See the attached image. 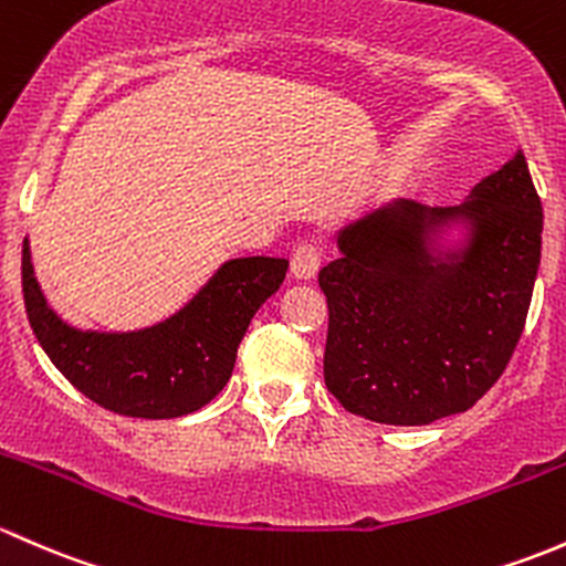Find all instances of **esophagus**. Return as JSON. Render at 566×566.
I'll return each mask as SVG.
<instances>
[{
  "label": "esophagus",
  "instance_id": "obj_1",
  "mask_svg": "<svg viewBox=\"0 0 566 566\" xmlns=\"http://www.w3.org/2000/svg\"><path fill=\"white\" fill-rule=\"evenodd\" d=\"M322 248L313 242H302L296 244L294 253H291V275L296 277V281H311V277H316L318 266H322Z\"/></svg>",
  "mask_w": 566,
  "mask_h": 566
}]
</instances>
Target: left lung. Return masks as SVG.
<instances>
[{
    "instance_id": "8db88e82",
    "label": "left lung",
    "mask_w": 566,
    "mask_h": 566,
    "mask_svg": "<svg viewBox=\"0 0 566 566\" xmlns=\"http://www.w3.org/2000/svg\"><path fill=\"white\" fill-rule=\"evenodd\" d=\"M470 226L460 251L432 237ZM318 272L329 307L326 389L381 424H430L469 411L515 352L543 250V203L521 149L460 207L395 201L337 234Z\"/></svg>"
}]
</instances>
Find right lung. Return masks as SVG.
<instances>
[{"instance_id": "1", "label": "right lung", "mask_w": 566, "mask_h": 566, "mask_svg": "<svg viewBox=\"0 0 566 566\" xmlns=\"http://www.w3.org/2000/svg\"><path fill=\"white\" fill-rule=\"evenodd\" d=\"M289 261L231 259L166 322L138 332H81L40 291L23 240L21 289L34 337L62 376L103 409L171 419L207 406L231 378L250 318L281 289Z\"/></svg>"}]
</instances>
